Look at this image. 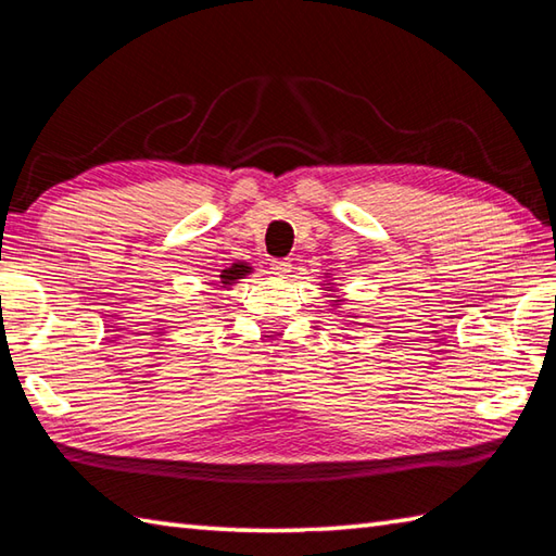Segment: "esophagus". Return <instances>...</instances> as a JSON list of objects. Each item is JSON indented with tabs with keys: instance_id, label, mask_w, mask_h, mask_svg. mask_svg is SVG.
Masks as SVG:
<instances>
[{
	"instance_id": "esophagus-1",
	"label": "esophagus",
	"mask_w": 556,
	"mask_h": 556,
	"mask_svg": "<svg viewBox=\"0 0 556 556\" xmlns=\"http://www.w3.org/2000/svg\"><path fill=\"white\" fill-rule=\"evenodd\" d=\"M291 260H271L269 263V271L275 275L277 279H287L291 277Z\"/></svg>"
}]
</instances>
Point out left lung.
<instances>
[{
  "mask_svg": "<svg viewBox=\"0 0 556 556\" xmlns=\"http://www.w3.org/2000/svg\"><path fill=\"white\" fill-rule=\"evenodd\" d=\"M339 287H341V285H337V281H334L332 277H329V271H325V277H323V281H320V289H323V293H327L329 305H332V308H334V315H337V317H358L356 313L341 311V308H344L346 299H344V293L339 291ZM346 323H351V320H346Z\"/></svg>",
  "mask_w": 556,
  "mask_h": 556,
  "instance_id": "8db88e82",
  "label": "left lung"
}]
</instances>
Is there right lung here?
Returning a JSON list of instances; mask_svg holds the SVG:
<instances>
[{
	"label": "right lung",
	"mask_w": 556,
	"mask_h": 556,
	"mask_svg": "<svg viewBox=\"0 0 556 556\" xmlns=\"http://www.w3.org/2000/svg\"><path fill=\"white\" fill-rule=\"evenodd\" d=\"M248 275H253V267L248 263H241V260H236V263H231L227 269H222L219 281L224 289H229L233 285H239V279H245Z\"/></svg>",
	"instance_id": "right-lung-1"
}]
</instances>
